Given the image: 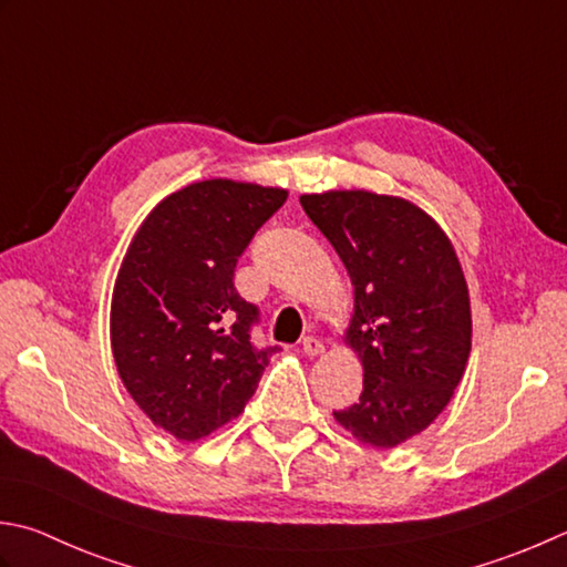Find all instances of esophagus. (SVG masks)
<instances>
[{"label": "esophagus", "mask_w": 567, "mask_h": 567, "mask_svg": "<svg viewBox=\"0 0 567 567\" xmlns=\"http://www.w3.org/2000/svg\"><path fill=\"white\" fill-rule=\"evenodd\" d=\"M302 349H305L307 357H319V353L324 351V343H321L317 337H305Z\"/></svg>", "instance_id": "esophagus-1"}]
</instances>
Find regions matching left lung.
<instances>
[{"label":"left lung","mask_w":567,"mask_h":567,"mask_svg":"<svg viewBox=\"0 0 567 567\" xmlns=\"http://www.w3.org/2000/svg\"><path fill=\"white\" fill-rule=\"evenodd\" d=\"M353 285L343 341L363 363L359 403L334 417L363 445L391 450L423 432L460 385L472 351L470 290L450 238L398 196H299Z\"/></svg>","instance_id":"1"}]
</instances>
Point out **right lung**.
Instances as JSON below:
<instances>
[{"mask_svg": "<svg viewBox=\"0 0 567 567\" xmlns=\"http://www.w3.org/2000/svg\"><path fill=\"white\" fill-rule=\"evenodd\" d=\"M285 188L206 179L152 208L120 265L110 343L122 383L154 425L196 442L238 417L277 347L258 349V307L233 285Z\"/></svg>", "mask_w": 567, "mask_h": 567, "instance_id": "right-lung-1", "label": "right lung"}]
</instances>
